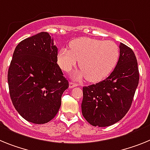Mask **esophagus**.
<instances>
[{
    "mask_svg": "<svg viewBox=\"0 0 150 150\" xmlns=\"http://www.w3.org/2000/svg\"><path fill=\"white\" fill-rule=\"evenodd\" d=\"M78 85H79V84H76V83L75 82H72V81H70L69 82V88H75V87H77Z\"/></svg>",
    "mask_w": 150,
    "mask_h": 150,
    "instance_id": "obj_1",
    "label": "esophagus"
}]
</instances>
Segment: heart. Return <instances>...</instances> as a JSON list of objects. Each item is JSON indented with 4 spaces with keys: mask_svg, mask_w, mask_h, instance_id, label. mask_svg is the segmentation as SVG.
<instances>
[{
    "mask_svg": "<svg viewBox=\"0 0 150 150\" xmlns=\"http://www.w3.org/2000/svg\"><path fill=\"white\" fill-rule=\"evenodd\" d=\"M69 46L70 50H59L57 62L63 71H69L79 60L81 69L73 75L78 80L85 77L91 82L103 80L114 69L120 57L119 47L112 41L84 37L71 41Z\"/></svg>",
    "mask_w": 150,
    "mask_h": 150,
    "instance_id": "1",
    "label": "heart"
}]
</instances>
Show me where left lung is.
Listing matches in <instances>:
<instances>
[{
  "mask_svg": "<svg viewBox=\"0 0 150 150\" xmlns=\"http://www.w3.org/2000/svg\"><path fill=\"white\" fill-rule=\"evenodd\" d=\"M119 49L118 63L107 79L83 88L82 115L95 127H107L120 121L131 108L139 83L134 53L122 43Z\"/></svg>",
  "mask_w": 150,
  "mask_h": 150,
  "instance_id": "1",
  "label": "left lung"
}]
</instances>
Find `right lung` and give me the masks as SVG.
Segmentation results:
<instances>
[{
    "mask_svg": "<svg viewBox=\"0 0 150 150\" xmlns=\"http://www.w3.org/2000/svg\"><path fill=\"white\" fill-rule=\"evenodd\" d=\"M57 51L44 32L24 39L14 50L7 75L10 98L28 122L47 123L60 108L69 82L57 63Z\"/></svg>",
    "mask_w": 150,
    "mask_h": 150,
    "instance_id": "add662e5",
    "label": "right lung"
}]
</instances>
